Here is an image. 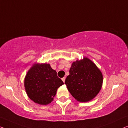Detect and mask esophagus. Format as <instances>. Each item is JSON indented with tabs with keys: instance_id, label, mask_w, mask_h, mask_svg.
I'll use <instances>...</instances> for the list:
<instances>
[{
	"instance_id": "obj_1",
	"label": "esophagus",
	"mask_w": 128,
	"mask_h": 128,
	"mask_svg": "<svg viewBox=\"0 0 128 128\" xmlns=\"http://www.w3.org/2000/svg\"><path fill=\"white\" fill-rule=\"evenodd\" d=\"M65 80H66V78H65V77H64V78H62V82H63L64 83L65 82Z\"/></svg>"
}]
</instances>
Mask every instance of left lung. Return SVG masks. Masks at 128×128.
<instances>
[{"mask_svg": "<svg viewBox=\"0 0 128 128\" xmlns=\"http://www.w3.org/2000/svg\"><path fill=\"white\" fill-rule=\"evenodd\" d=\"M103 77L99 68L88 57L74 62L65 84L75 100L88 102L99 93Z\"/></svg>", "mask_w": 128, "mask_h": 128, "instance_id": "obj_1", "label": "left lung"}]
</instances>
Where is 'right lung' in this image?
Masks as SVG:
<instances>
[{"label":"right lung","mask_w":128,"mask_h":128,"mask_svg":"<svg viewBox=\"0 0 128 128\" xmlns=\"http://www.w3.org/2000/svg\"><path fill=\"white\" fill-rule=\"evenodd\" d=\"M64 83L49 64H34L24 79V87L30 100L39 105H48L54 99L57 89Z\"/></svg>","instance_id":"right-lung-1"}]
</instances>
